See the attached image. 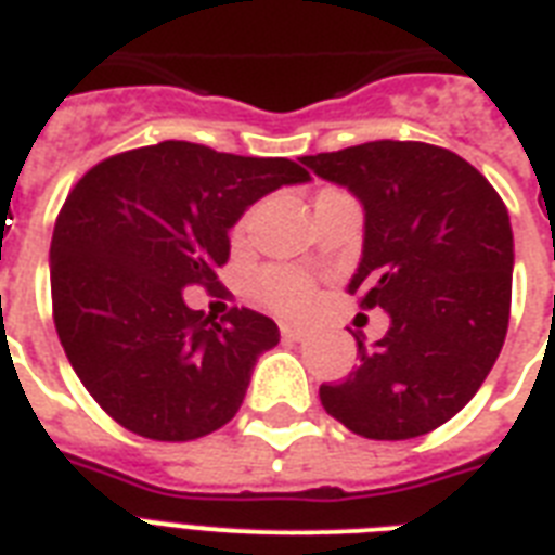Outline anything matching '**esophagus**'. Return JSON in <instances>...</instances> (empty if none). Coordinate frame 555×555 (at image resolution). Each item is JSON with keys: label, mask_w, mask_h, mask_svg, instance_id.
Segmentation results:
<instances>
[{"label": "esophagus", "mask_w": 555, "mask_h": 555, "mask_svg": "<svg viewBox=\"0 0 555 555\" xmlns=\"http://www.w3.org/2000/svg\"><path fill=\"white\" fill-rule=\"evenodd\" d=\"M282 337L299 343V339L308 337V328H305V325H282Z\"/></svg>", "instance_id": "esophagus-1"}]
</instances>
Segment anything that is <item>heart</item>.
Masks as SVG:
<instances>
[{
	"instance_id": "b5f03b06",
	"label": "heart",
	"mask_w": 555,
	"mask_h": 555,
	"mask_svg": "<svg viewBox=\"0 0 555 555\" xmlns=\"http://www.w3.org/2000/svg\"><path fill=\"white\" fill-rule=\"evenodd\" d=\"M253 294L279 313H302L313 299V285L299 270L264 268L253 279Z\"/></svg>"
}]
</instances>
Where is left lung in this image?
I'll use <instances>...</instances> for the list:
<instances>
[{
	"label": "left lung",
	"mask_w": 555,
	"mask_h": 555,
	"mask_svg": "<svg viewBox=\"0 0 555 555\" xmlns=\"http://www.w3.org/2000/svg\"><path fill=\"white\" fill-rule=\"evenodd\" d=\"M313 176L363 204V256L348 294L388 313L386 337L320 400L357 435L409 440L455 417L495 365L513 296V227L490 181L461 155L371 141L305 155Z\"/></svg>",
	"instance_id": "8db88e82"
}]
</instances>
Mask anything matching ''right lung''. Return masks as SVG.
Masks as SVG:
<instances>
[{"mask_svg":"<svg viewBox=\"0 0 555 555\" xmlns=\"http://www.w3.org/2000/svg\"><path fill=\"white\" fill-rule=\"evenodd\" d=\"M308 181L287 158L186 141L124 152L80 178L54 224L51 299L65 357L103 412L152 440L233 421L276 322L250 308L212 322L184 291L218 285L244 209Z\"/></svg>","mask_w":555,"mask_h":555,"instance_id":"obj_1","label":"right lung"}]
</instances>
